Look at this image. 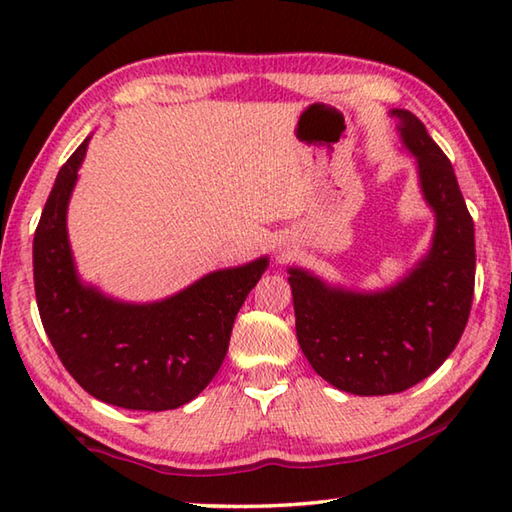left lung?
I'll use <instances>...</instances> for the list:
<instances>
[{
    "instance_id": "1",
    "label": "left lung",
    "mask_w": 512,
    "mask_h": 512,
    "mask_svg": "<svg viewBox=\"0 0 512 512\" xmlns=\"http://www.w3.org/2000/svg\"><path fill=\"white\" fill-rule=\"evenodd\" d=\"M389 114L416 156L422 198L436 215L429 250L380 290L288 268L301 352L323 380L356 396L398 394L436 372L466 328L475 286V228L451 162L411 112Z\"/></svg>"
}]
</instances>
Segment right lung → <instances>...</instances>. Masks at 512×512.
<instances>
[{"instance_id":"right-lung-1","label":"right lung","mask_w":512,"mask_h":512,"mask_svg":"<svg viewBox=\"0 0 512 512\" xmlns=\"http://www.w3.org/2000/svg\"><path fill=\"white\" fill-rule=\"evenodd\" d=\"M88 136L59 169L32 244L43 330L63 367L90 396L134 411L187 405L220 369L233 323L268 257L213 270L167 299L129 303L76 273L68 204Z\"/></svg>"}]
</instances>
